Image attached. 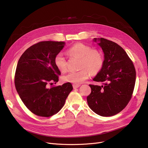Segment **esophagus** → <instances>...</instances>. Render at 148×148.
Segmentation results:
<instances>
[{
  "label": "esophagus",
  "instance_id": "esophagus-1",
  "mask_svg": "<svg viewBox=\"0 0 148 148\" xmlns=\"http://www.w3.org/2000/svg\"><path fill=\"white\" fill-rule=\"evenodd\" d=\"M73 88L74 89H77V88H79L80 86V84H74L73 85Z\"/></svg>",
  "mask_w": 148,
  "mask_h": 148
}]
</instances>
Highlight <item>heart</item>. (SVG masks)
<instances>
[{
	"label": "heart",
	"mask_w": 148,
	"mask_h": 148,
	"mask_svg": "<svg viewBox=\"0 0 148 148\" xmlns=\"http://www.w3.org/2000/svg\"><path fill=\"white\" fill-rule=\"evenodd\" d=\"M68 52L71 56L80 59V68L82 69L77 72H70L64 75L62 78L64 82L80 84L88 78L89 72L91 74H96L103 68L104 59L101 53L97 50L92 49L88 45L83 43L75 44ZM54 64L60 72L66 71V60L62 53L56 54Z\"/></svg>",
	"instance_id": "heart-1"
}]
</instances>
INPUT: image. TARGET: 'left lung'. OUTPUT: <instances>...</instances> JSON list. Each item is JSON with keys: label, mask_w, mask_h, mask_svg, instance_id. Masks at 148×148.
<instances>
[{"label": "left lung", "mask_w": 148, "mask_h": 148, "mask_svg": "<svg viewBox=\"0 0 148 148\" xmlns=\"http://www.w3.org/2000/svg\"><path fill=\"white\" fill-rule=\"evenodd\" d=\"M104 53V64L93 80L101 86L89 84L87 97L90 109L101 116H111L121 112L131 98L136 73L126 51L113 41L101 38L93 40Z\"/></svg>", "instance_id": "left-lung-1"}]
</instances>
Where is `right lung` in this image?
Instances as JSON below:
<instances>
[{"label":"right lung","mask_w":148,"mask_h":148,"mask_svg":"<svg viewBox=\"0 0 148 148\" xmlns=\"http://www.w3.org/2000/svg\"><path fill=\"white\" fill-rule=\"evenodd\" d=\"M64 42L42 41L28 48L18 61L15 86L28 109L42 117H50L63 107L73 88L71 83L48 88L58 82L60 71L54 58L64 48Z\"/></svg>","instance_id":"1"}]
</instances>
